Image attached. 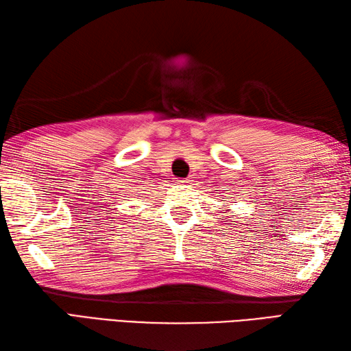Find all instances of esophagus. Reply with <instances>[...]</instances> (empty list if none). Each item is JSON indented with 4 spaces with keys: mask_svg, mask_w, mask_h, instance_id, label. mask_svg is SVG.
<instances>
[{
    "mask_svg": "<svg viewBox=\"0 0 351 351\" xmlns=\"http://www.w3.org/2000/svg\"><path fill=\"white\" fill-rule=\"evenodd\" d=\"M190 182V180H182V181H180V184H189Z\"/></svg>",
    "mask_w": 351,
    "mask_h": 351,
    "instance_id": "34e87169",
    "label": "esophagus"
}]
</instances>
